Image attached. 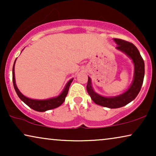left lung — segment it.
I'll return each mask as SVG.
<instances>
[{
    "label": "left lung",
    "mask_w": 156,
    "mask_h": 156,
    "mask_svg": "<svg viewBox=\"0 0 156 156\" xmlns=\"http://www.w3.org/2000/svg\"><path fill=\"white\" fill-rule=\"evenodd\" d=\"M114 41L118 46L116 49L129 57L134 66L133 79L131 84L125 92L115 97H104L94 90L91 78L88 76L87 85V92L91 99L98 105L109 108L122 107L135 99L141 89L145 74V65L139 51L133 44L121 39L114 38Z\"/></svg>",
    "instance_id": "1"
}]
</instances>
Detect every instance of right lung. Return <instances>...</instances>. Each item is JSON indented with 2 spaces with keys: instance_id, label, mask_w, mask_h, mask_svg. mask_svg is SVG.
Wrapping results in <instances>:
<instances>
[{
  "instance_id": "right-lung-1",
  "label": "right lung",
  "mask_w": 156,
  "mask_h": 156,
  "mask_svg": "<svg viewBox=\"0 0 156 156\" xmlns=\"http://www.w3.org/2000/svg\"><path fill=\"white\" fill-rule=\"evenodd\" d=\"M16 59L15 60L13 67H12V83H13L14 89L15 90H16L18 97L20 98L26 105L28 106L29 107H30L31 108H33V110L37 111V112H43L58 107V106L62 104L63 102L65 101L66 97H67L69 87L70 85H71V83L74 80L73 78L71 79V80L67 83V84L65 85V88H64L62 91L57 97L50 98V99H30V98H28L23 95V94L20 92V90H19L18 87H17L16 83V78H15V64H16Z\"/></svg>"
}]
</instances>
